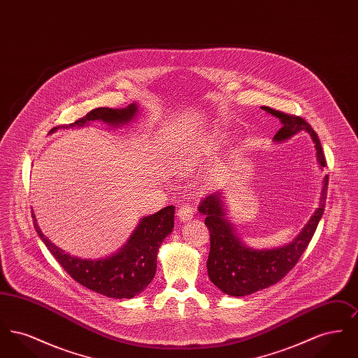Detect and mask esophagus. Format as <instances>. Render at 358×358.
<instances>
[{
  "mask_svg": "<svg viewBox=\"0 0 358 358\" xmlns=\"http://www.w3.org/2000/svg\"><path fill=\"white\" fill-rule=\"evenodd\" d=\"M177 216L180 222H187L194 216V209L192 205L184 204L177 210Z\"/></svg>",
  "mask_w": 358,
  "mask_h": 358,
  "instance_id": "esophagus-1",
  "label": "esophagus"
}]
</instances>
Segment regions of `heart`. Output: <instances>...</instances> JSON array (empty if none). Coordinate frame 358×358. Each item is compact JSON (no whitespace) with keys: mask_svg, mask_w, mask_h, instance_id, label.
<instances>
[{"mask_svg":"<svg viewBox=\"0 0 358 358\" xmlns=\"http://www.w3.org/2000/svg\"><path fill=\"white\" fill-rule=\"evenodd\" d=\"M192 159H193V158H192ZM192 159H190V158H187V159H184V165H190Z\"/></svg>","mask_w":358,"mask_h":358,"instance_id":"obj_1","label":"heart"}]
</instances>
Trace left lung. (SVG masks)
Wrapping results in <instances>:
<instances>
[{"instance_id": "1", "label": "left lung", "mask_w": 358, "mask_h": 358, "mask_svg": "<svg viewBox=\"0 0 358 358\" xmlns=\"http://www.w3.org/2000/svg\"><path fill=\"white\" fill-rule=\"evenodd\" d=\"M262 108L280 122V129L273 136L275 143H282L301 131H306L314 142L320 168L324 169L326 159L321 142L306 120L275 111L266 106ZM327 180L329 177L324 176L320 208H317L299 235L286 245L263 250L248 247L238 238L232 222L227 217L222 192L205 196L199 206V212L204 215L205 225L210 234L206 268L212 283L227 295L244 296L267 289L283 279L305 252L324 215Z\"/></svg>"}]
</instances>
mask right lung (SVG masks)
I'll return each mask as SVG.
<instances>
[{"mask_svg":"<svg viewBox=\"0 0 358 358\" xmlns=\"http://www.w3.org/2000/svg\"><path fill=\"white\" fill-rule=\"evenodd\" d=\"M138 113L136 103H131L124 108L99 107L90 111L85 118L62 129L85 127L91 122H102L113 127H120L134 120ZM56 130L57 127L52 131ZM174 210V205H171L154 215L142 217L130 238L117 252L99 259L69 255L41 232L34 209L32 219L37 235L78 283L108 298L130 299L141 294L153 280L157 270V252L164 238L173 231Z\"/></svg>","mask_w":358,"mask_h":358,"instance_id":"obj_1","label":"right lung"}]
</instances>
